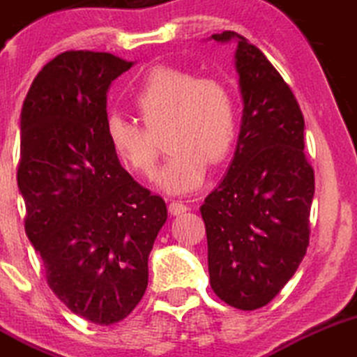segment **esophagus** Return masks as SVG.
Masks as SVG:
<instances>
[{"instance_id":"obj_1","label":"esophagus","mask_w":357,"mask_h":357,"mask_svg":"<svg viewBox=\"0 0 357 357\" xmlns=\"http://www.w3.org/2000/svg\"><path fill=\"white\" fill-rule=\"evenodd\" d=\"M187 211H189L187 204L180 202V200H172V202L168 204V212H170L172 215H180Z\"/></svg>"}]
</instances>
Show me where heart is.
<instances>
[{
    "mask_svg": "<svg viewBox=\"0 0 357 357\" xmlns=\"http://www.w3.org/2000/svg\"><path fill=\"white\" fill-rule=\"evenodd\" d=\"M133 102L143 125L119 113L107 114L104 133L121 162L151 175L158 160L155 133L168 128L170 153L157 183L170 194L199 189L211 163L229 155L238 135V102L229 84L214 75L158 66L139 82Z\"/></svg>",
    "mask_w": 357,
    "mask_h": 357,
    "instance_id": "obj_1",
    "label": "heart"
}]
</instances>
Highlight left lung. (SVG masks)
<instances>
[{"instance_id": "left-lung-1", "label": "left lung", "mask_w": 357, "mask_h": 357, "mask_svg": "<svg viewBox=\"0 0 357 357\" xmlns=\"http://www.w3.org/2000/svg\"><path fill=\"white\" fill-rule=\"evenodd\" d=\"M243 121L227 175L200 207L211 287L227 305L265 307L295 275L310 238L314 168L303 153V114L258 47L234 31Z\"/></svg>"}]
</instances>
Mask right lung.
<instances>
[{
    "label": "right lung",
    "mask_w": 357,
    "mask_h": 357,
    "mask_svg": "<svg viewBox=\"0 0 357 357\" xmlns=\"http://www.w3.org/2000/svg\"><path fill=\"white\" fill-rule=\"evenodd\" d=\"M131 66L106 52H63L38 72L22 109L26 236L52 291L99 326L126 319L143 298L167 221L165 200L128 174L104 133L106 92Z\"/></svg>",
    "instance_id": "obj_1"
}]
</instances>
